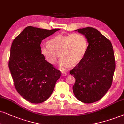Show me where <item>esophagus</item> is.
<instances>
[{
    "label": "esophagus",
    "instance_id": "obj_1",
    "mask_svg": "<svg viewBox=\"0 0 124 124\" xmlns=\"http://www.w3.org/2000/svg\"><path fill=\"white\" fill-rule=\"evenodd\" d=\"M67 74V73L66 72H64V71H62V76H66Z\"/></svg>",
    "mask_w": 124,
    "mask_h": 124
}]
</instances>
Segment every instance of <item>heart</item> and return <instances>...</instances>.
<instances>
[{
	"label": "heart",
	"instance_id": "heart-1",
	"mask_svg": "<svg viewBox=\"0 0 124 124\" xmlns=\"http://www.w3.org/2000/svg\"><path fill=\"white\" fill-rule=\"evenodd\" d=\"M86 38L81 34H59L40 46V52L50 63L57 62L59 56V66L65 70L70 64L75 65L84 58L87 48Z\"/></svg>",
	"mask_w": 124,
	"mask_h": 124
}]
</instances>
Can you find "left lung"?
I'll return each instance as SVG.
<instances>
[{
	"mask_svg": "<svg viewBox=\"0 0 124 124\" xmlns=\"http://www.w3.org/2000/svg\"><path fill=\"white\" fill-rule=\"evenodd\" d=\"M76 31L85 36L89 45L82 60L70 72L76 79L73 93L80 101L91 104L110 88L116 67L114 51L110 40L94 28Z\"/></svg>",
	"mask_w": 124,
	"mask_h": 124,
	"instance_id": "1",
	"label": "left lung"
}]
</instances>
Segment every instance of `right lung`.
<instances>
[{
    "label": "right lung",
    "instance_id": "1",
    "mask_svg": "<svg viewBox=\"0 0 124 124\" xmlns=\"http://www.w3.org/2000/svg\"><path fill=\"white\" fill-rule=\"evenodd\" d=\"M59 29L28 26L14 39L8 67L18 93L33 104L45 101L52 94L61 71L48 63L40 52L42 40Z\"/></svg>",
    "mask_w": 124,
    "mask_h": 124
}]
</instances>
